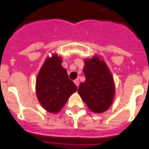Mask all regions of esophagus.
<instances>
[{
	"label": "esophagus",
	"mask_w": 149,
	"mask_h": 149,
	"mask_svg": "<svg viewBox=\"0 0 149 149\" xmlns=\"http://www.w3.org/2000/svg\"><path fill=\"white\" fill-rule=\"evenodd\" d=\"M74 84L77 85V86H79V81L78 79H76L74 80Z\"/></svg>",
	"instance_id": "34e87169"
}]
</instances>
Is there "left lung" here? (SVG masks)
<instances>
[{"mask_svg": "<svg viewBox=\"0 0 149 149\" xmlns=\"http://www.w3.org/2000/svg\"><path fill=\"white\" fill-rule=\"evenodd\" d=\"M84 72L86 80L80 84L78 93L90 110L95 113L107 111L114 96V84L110 70L97 57L85 60Z\"/></svg>", "mask_w": 149, "mask_h": 149, "instance_id": "1", "label": "left lung"}]
</instances>
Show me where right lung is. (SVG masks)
<instances>
[{
  "mask_svg": "<svg viewBox=\"0 0 149 149\" xmlns=\"http://www.w3.org/2000/svg\"><path fill=\"white\" fill-rule=\"evenodd\" d=\"M62 62L56 55L48 58L37 77V97L44 109L50 113L60 111L77 89L61 65Z\"/></svg>",
  "mask_w": 149,
  "mask_h": 149,
  "instance_id": "obj_1",
  "label": "right lung"
}]
</instances>
